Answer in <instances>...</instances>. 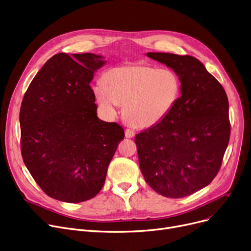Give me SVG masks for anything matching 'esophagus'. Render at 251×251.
<instances>
[{
    "label": "esophagus",
    "mask_w": 251,
    "mask_h": 251,
    "mask_svg": "<svg viewBox=\"0 0 251 251\" xmlns=\"http://www.w3.org/2000/svg\"><path fill=\"white\" fill-rule=\"evenodd\" d=\"M125 135L126 138H134L135 137V131L132 129H129V128H126V131H125Z\"/></svg>",
    "instance_id": "obj_1"
}]
</instances>
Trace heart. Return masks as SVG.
<instances>
[{
    "label": "heart",
    "instance_id": "heart-1",
    "mask_svg": "<svg viewBox=\"0 0 251 251\" xmlns=\"http://www.w3.org/2000/svg\"><path fill=\"white\" fill-rule=\"evenodd\" d=\"M99 106L113 116L124 104V116L132 126L151 127L169 115L180 94V80L170 69L151 66L114 68L105 75V82L93 87Z\"/></svg>",
    "mask_w": 251,
    "mask_h": 251
}]
</instances>
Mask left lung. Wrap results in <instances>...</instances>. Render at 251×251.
Segmentation results:
<instances>
[{"label":"left lung","mask_w":251,"mask_h":251,"mask_svg":"<svg viewBox=\"0 0 251 251\" xmlns=\"http://www.w3.org/2000/svg\"><path fill=\"white\" fill-rule=\"evenodd\" d=\"M146 55L177 74L180 97L165 120L136 136L140 168L159 195L184 198L209 185L222 164L230 138L228 98L198 58Z\"/></svg>","instance_id":"8db88e82"}]
</instances>
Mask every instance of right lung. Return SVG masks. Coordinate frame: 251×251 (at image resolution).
Segmentation results:
<instances>
[{"instance_id":"1","label":"right lung","mask_w":251,"mask_h":251,"mask_svg":"<svg viewBox=\"0 0 251 251\" xmlns=\"http://www.w3.org/2000/svg\"><path fill=\"white\" fill-rule=\"evenodd\" d=\"M95 53L54 54L36 74L20 108L24 164L49 197L66 202L94 198L125 138L124 128L98 119L90 87L106 64Z\"/></svg>"}]
</instances>
